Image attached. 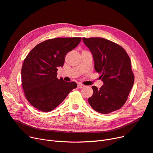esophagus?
Returning a JSON list of instances; mask_svg holds the SVG:
<instances>
[{"label":"esophagus","instance_id":"obj_1","mask_svg":"<svg viewBox=\"0 0 153 153\" xmlns=\"http://www.w3.org/2000/svg\"><path fill=\"white\" fill-rule=\"evenodd\" d=\"M84 86L83 85V84H78V85H77V88H84Z\"/></svg>","mask_w":153,"mask_h":153}]
</instances>
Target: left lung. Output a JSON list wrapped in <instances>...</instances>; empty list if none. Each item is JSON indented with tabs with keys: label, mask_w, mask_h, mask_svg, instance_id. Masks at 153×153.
Wrapping results in <instances>:
<instances>
[{
	"label": "left lung",
	"mask_w": 153,
	"mask_h": 153,
	"mask_svg": "<svg viewBox=\"0 0 153 153\" xmlns=\"http://www.w3.org/2000/svg\"><path fill=\"white\" fill-rule=\"evenodd\" d=\"M93 54L94 69L100 73L103 85L92 86L93 94L88 102L103 114L120 109L134 85V75L131 59L119 45L103 38H82Z\"/></svg>",
	"instance_id": "1"
}]
</instances>
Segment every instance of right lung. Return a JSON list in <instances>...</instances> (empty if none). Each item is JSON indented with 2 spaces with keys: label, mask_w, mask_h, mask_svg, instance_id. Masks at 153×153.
Returning <instances> with one entry per match:
<instances>
[{
  "label": "right lung",
  "mask_w": 153,
  "mask_h": 153,
  "mask_svg": "<svg viewBox=\"0 0 153 153\" xmlns=\"http://www.w3.org/2000/svg\"><path fill=\"white\" fill-rule=\"evenodd\" d=\"M81 41L80 37L56 38L38 44L25 58L21 69V82L25 95L30 104L43 112L53 110L72 90L74 82L56 77L66 54Z\"/></svg>",
  "instance_id": "1"
}]
</instances>
